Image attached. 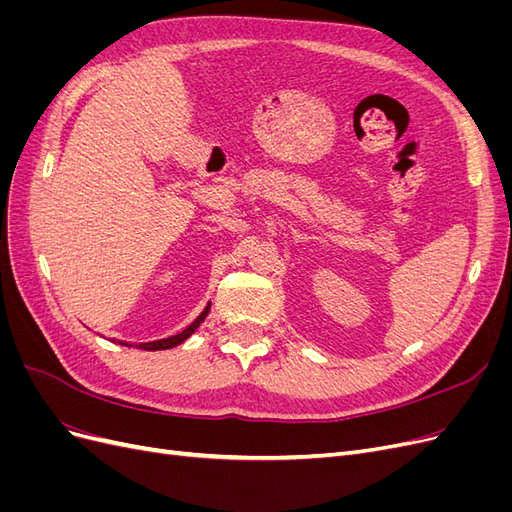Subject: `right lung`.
<instances>
[{"label":"right lung","instance_id":"right-lung-1","mask_svg":"<svg viewBox=\"0 0 512 512\" xmlns=\"http://www.w3.org/2000/svg\"><path fill=\"white\" fill-rule=\"evenodd\" d=\"M209 309H211V303H207V307L203 309V312H200V316L190 324L188 329H183L181 333H177V335H173V337H164V339H156V342H145V344H136V348H141V350H168V348H175V346H179V344H183L185 339H188L200 324H203V320L207 318V314H209ZM121 346H123V342H121ZM126 346H132V344H126Z\"/></svg>","mask_w":512,"mask_h":512}]
</instances>
